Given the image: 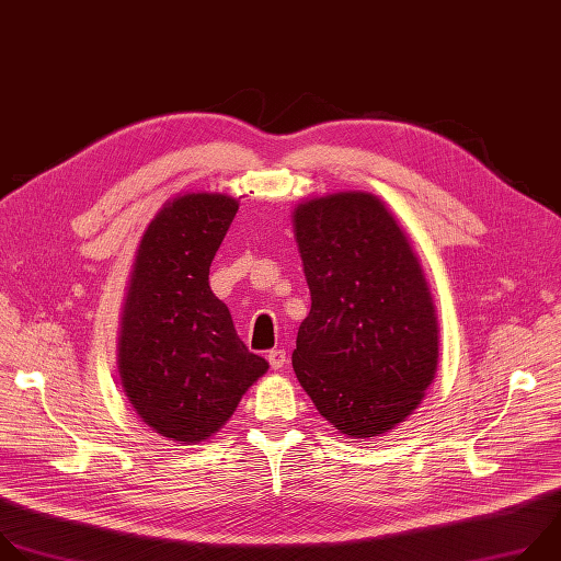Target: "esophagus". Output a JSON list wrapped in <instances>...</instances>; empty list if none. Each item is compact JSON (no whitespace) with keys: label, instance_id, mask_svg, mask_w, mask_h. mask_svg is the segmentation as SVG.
Segmentation results:
<instances>
[{"label":"esophagus","instance_id":"obj_1","mask_svg":"<svg viewBox=\"0 0 561 561\" xmlns=\"http://www.w3.org/2000/svg\"><path fill=\"white\" fill-rule=\"evenodd\" d=\"M267 360H270L272 369H283V365L287 363V354H285V350H272L267 354Z\"/></svg>","mask_w":561,"mask_h":561}]
</instances>
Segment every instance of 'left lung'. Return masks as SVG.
Wrapping results in <instances>:
<instances>
[{
	"instance_id": "obj_1",
	"label": "left lung",
	"mask_w": 561,
	"mask_h": 561,
	"mask_svg": "<svg viewBox=\"0 0 561 561\" xmlns=\"http://www.w3.org/2000/svg\"><path fill=\"white\" fill-rule=\"evenodd\" d=\"M294 232L311 291L291 365L322 417L350 437L391 431L437 367V316L422 265L369 192L300 203Z\"/></svg>"
}]
</instances>
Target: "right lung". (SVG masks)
Instances as JSON below:
<instances>
[{"label": "right lung", "mask_w": 561, "mask_h": 561, "mask_svg": "<svg viewBox=\"0 0 561 561\" xmlns=\"http://www.w3.org/2000/svg\"><path fill=\"white\" fill-rule=\"evenodd\" d=\"M237 209L228 194L168 201L130 274L117 350L122 385L137 415L179 444L216 433L270 369L243 345L228 305L209 289V265Z\"/></svg>", "instance_id": "right-lung-1"}]
</instances>
